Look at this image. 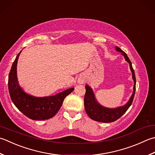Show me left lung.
<instances>
[{"instance_id": "1", "label": "left lung", "mask_w": 155, "mask_h": 155, "mask_svg": "<svg viewBox=\"0 0 155 155\" xmlns=\"http://www.w3.org/2000/svg\"><path fill=\"white\" fill-rule=\"evenodd\" d=\"M116 48L117 51L122 52V54L124 55L126 61L130 64V70H131L132 73V78L134 81V92H133L128 102L125 105L116 109H110L104 107L101 105H99L96 101L95 95H94V93L93 92L91 88L89 86L86 85V93L85 95H84V109H85L87 114L91 119L97 121V122L110 123L115 122L116 120H118L120 117H121V116H122L123 115L126 113L127 110H128L130 105H132L133 99H134V97L136 91V77L134 71L132 68L131 61L130 60L129 58L127 56V54L124 52L123 50H122L120 48H118L117 46L116 47Z\"/></svg>"}]
</instances>
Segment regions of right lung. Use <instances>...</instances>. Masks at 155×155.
Returning <instances> with one entry per match:
<instances>
[{"label":"right lung","instance_id":"1","mask_svg":"<svg viewBox=\"0 0 155 155\" xmlns=\"http://www.w3.org/2000/svg\"><path fill=\"white\" fill-rule=\"evenodd\" d=\"M20 52L13 63L8 74V87L11 99L18 110L33 120H44L54 117L61 107L64 99L74 88H71L56 95L37 97L26 93L18 84L17 64Z\"/></svg>","mask_w":155,"mask_h":155}]
</instances>
